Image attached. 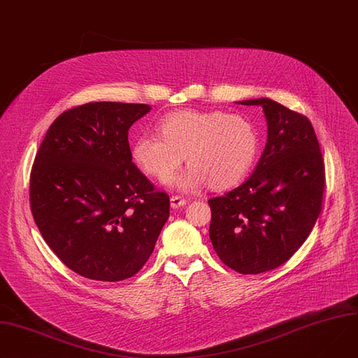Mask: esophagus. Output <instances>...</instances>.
Segmentation results:
<instances>
[{
	"label": "esophagus",
	"mask_w": 358,
	"mask_h": 358,
	"mask_svg": "<svg viewBox=\"0 0 358 358\" xmlns=\"http://www.w3.org/2000/svg\"><path fill=\"white\" fill-rule=\"evenodd\" d=\"M170 201H171V207L173 208H180V207H184L187 204V201L184 199L178 197V196H173Z\"/></svg>",
	"instance_id": "esophagus-1"
}]
</instances>
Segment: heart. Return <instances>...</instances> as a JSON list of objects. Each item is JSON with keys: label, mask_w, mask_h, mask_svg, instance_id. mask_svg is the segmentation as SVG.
<instances>
[{"label": "heart", "mask_w": 358, "mask_h": 358, "mask_svg": "<svg viewBox=\"0 0 358 358\" xmlns=\"http://www.w3.org/2000/svg\"><path fill=\"white\" fill-rule=\"evenodd\" d=\"M158 131L140 136L131 148L148 176L167 180L187 155L189 167L169 182L192 192L206 184L225 189L238 184L258 152V134L244 117L222 111L181 110L162 117Z\"/></svg>", "instance_id": "heart-1"}]
</instances>
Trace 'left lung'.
<instances>
[{
  "mask_svg": "<svg viewBox=\"0 0 358 358\" xmlns=\"http://www.w3.org/2000/svg\"><path fill=\"white\" fill-rule=\"evenodd\" d=\"M263 107L267 144L252 176L210 199V240L221 262L240 274L280 267L310 236L321 213L326 173L307 117L270 99L240 101Z\"/></svg>",
  "mask_w": 358,
  "mask_h": 358,
  "instance_id": "8db88e82",
  "label": "left lung"
}]
</instances>
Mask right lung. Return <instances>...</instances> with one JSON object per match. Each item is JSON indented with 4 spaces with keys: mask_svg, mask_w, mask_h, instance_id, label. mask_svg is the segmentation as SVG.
I'll return each instance as SVG.
<instances>
[{
    "mask_svg": "<svg viewBox=\"0 0 358 358\" xmlns=\"http://www.w3.org/2000/svg\"><path fill=\"white\" fill-rule=\"evenodd\" d=\"M147 104L88 103L50 125L29 177V206L54 254L74 273L121 281L150 258L170 199L136 167L128 129Z\"/></svg>",
    "mask_w": 358,
    "mask_h": 358,
    "instance_id": "1",
    "label": "right lung"
}]
</instances>
